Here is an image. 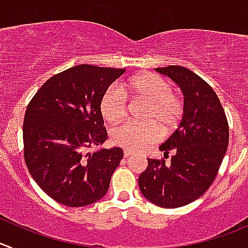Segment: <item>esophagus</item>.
<instances>
[{"mask_svg":"<svg viewBox=\"0 0 248 248\" xmlns=\"http://www.w3.org/2000/svg\"><path fill=\"white\" fill-rule=\"evenodd\" d=\"M131 155H132L131 152H128V150H124V158H128V156H131Z\"/></svg>","mask_w":248,"mask_h":248,"instance_id":"1","label":"esophagus"}]
</instances>
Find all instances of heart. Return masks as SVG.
<instances>
[{"label": "heart", "mask_w": 248, "mask_h": 248, "mask_svg": "<svg viewBox=\"0 0 248 248\" xmlns=\"http://www.w3.org/2000/svg\"><path fill=\"white\" fill-rule=\"evenodd\" d=\"M122 91L129 98L145 103L140 116L143 124H126L111 133L113 144L128 152H140L156 142L160 135H170L184 119V99L172 92L171 83L161 76L140 73L122 84ZM100 111L106 122L120 124L127 113L126 96L121 90L110 88L101 98Z\"/></svg>", "instance_id": "heart-1"}]
</instances>
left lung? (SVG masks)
<instances>
[{
	"instance_id": "1",
	"label": "left lung",
	"mask_w": 248,
	"mask_h": 248,
	"mask_svg": "<svg viewBox=\"0 0 248 248\" xmlns=\"http://www.w3.org/2000/svg\"><path fill=\"white\" fill-rule=\"evenodd\" d=\"M181 88L185 113L176 131L159 147L170 164L148 159L140 175L142 194L163 208H179L200 198L214 181L229 144L225 111L213 88L181 66L155 68Z\"/></svg>"
}]
</instances>
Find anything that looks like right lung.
Returning <instances> with one entry per match:
<instances>
[{"label": "right lung", "instance_id": "1", "mask_svg": "<svg viewBox=\"0 0 248 248\" xmlns=\"http://www.w3.org/2000/svg\"><path fill=\"white\" fill-rule=\"evenodd\" d=\"M126 69L78 64L46 80L25 111L24 160L38 186L57 203L84 207L103 198L121 148L89 153L108 138L100 101Z\"/></svg>", "mask_w": 248, "mask_h": 248}]
</instances>
